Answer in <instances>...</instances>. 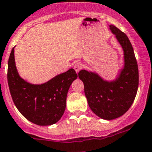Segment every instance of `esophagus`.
<instances>
[{
  "instance_id": "obj_1",
  "label": "esophagus",
  "mask_w": 152,
  "mask_h": 152,
  "mask_svg": "<svg viewBox=\"0 0 152 152\" xmlns=\"http://www.w3.org/2000/svg\"><path fill=\"white\" fill-rule=\"evenodd\" d=\"M82 67H83V66H82L81 63H75V66H74V69H75V70L76 71V72H78L79 71H80V69H82Z\"/></svg>"
}]
</instances>
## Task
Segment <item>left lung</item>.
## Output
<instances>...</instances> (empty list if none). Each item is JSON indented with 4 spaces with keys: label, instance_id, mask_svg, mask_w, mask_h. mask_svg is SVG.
<instances>
[{
    "label": "left lung",
    "instance_id": "1",
    "mask_svg": "<svg viewBox=\"0 0 152 152\" xmlns=\"http://www.w3.org/2000/svg\"><path fill=\"white\" fill-rule=\"evenodd\" d=\"M110 27L125 53V68L119 77L115 81L107 82L87 71L81 70L78 74L84 84V93L90 109L99 117L107 120L120 117L128 110L139 85L138 65L129 39L115 26Z\"/></svg>",
    "mask_w": 152,
    "mask_h": 152
}]
</instances>
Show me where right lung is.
<instances>
[{
	"label": "right lung",
	"instance_id": "obj_1",
	"mask_svg": "<svg viewBox=\"0 0 152 152\" xmlns=\"http://www.w3.org/2000/svg\"><path fill=\"white\" fill-rule=\"evenodd\" d=\"M77 77L75 71L71 69L45 83L30 84L19 77L15 68L14 48L11 50L7 69L10 94L18 111L36 125H50L60 120L66 109L68 91Z\"/></svg>",
	"mask_w": 152,
	"mask_h": 152
}]
</instances>
